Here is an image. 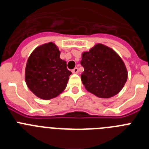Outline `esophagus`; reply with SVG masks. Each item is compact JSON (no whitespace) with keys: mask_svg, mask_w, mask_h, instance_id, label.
<instances>
[{"mask_svg":"<svg viewBox=\"0 0 149 149\" xmlns=\"http://www.w3.org/2000/svg\"><path fill=\"white\" fill-rule=\"evenodd\" d=\"M72 73H73V74H77V73H78V72H79L78 68H77V67H76V68H74V69H72Z\"/></svg>","mask_w":149,"mask_h":149,"instance_id":"obj_1","label":"esophagus"}]
</instances>
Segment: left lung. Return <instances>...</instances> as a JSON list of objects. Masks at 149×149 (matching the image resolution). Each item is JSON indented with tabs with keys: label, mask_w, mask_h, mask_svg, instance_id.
Returning a JSON list of instances; mask_svg holds the SVG:
<instances>
[{
	"label": "left lung",
	"mask_w": 149,
	"mask_h": 149,
	"mask_svg": "<svg viewBox=\"0 0 149 149\" xmlns=\"http://www.w3.org/2000/svg\"><path fill=\"white\" fill-rule=\"evenodd\" d=\"M81 64L84 68L81 81L89 93L97 97L109 98L122 90L127 79L123 60L115 51L97 44L82 54Z\"/></svg>",
	"instance_id": "1"
}]
</instances>
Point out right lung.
I'll return each mask as SVG.
<instances>
[{"label":"right lung","mask_w":149,"mask_h":149,"mask_svg":"<svg viewBox=\"0 0 149 149\" xmlns=\"http://www.w3.org/2000/svg\"><path fill=\"white\" fill-rule=\"evenodd\" d=\"M56 45L48 42L36 48L26 64L25 81L34 95L44 100L58 96L67 86L72 72L60 58Z\"/></svg>","instance_id":"right-lung-1"}]
</instances>
